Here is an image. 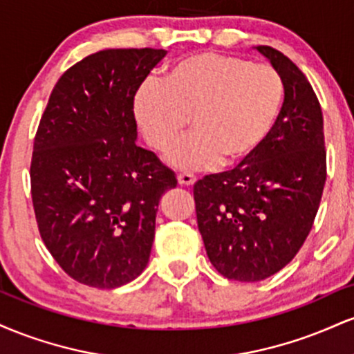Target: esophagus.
<instances>
[{
  "instance_id": "esophagus-1",
  "label": "esophagus",
  "mask_w": 354,
  "mask_h": 354,
  "mask_svg": "<svg viewBox=\"0 0 354 354\" xmlns=\"http://www.w3.org/2000/svg\"><path fill=\"white\" fill-rule=\"evenodd\" d=\"M178 183H180L181 186H193L194 183H196V176L191 173H181L178 174Z\"/></svg>"
}]
</instances>
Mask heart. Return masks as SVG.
Returning <instances> with one entry per match:
<instances>
[{
    "mask_svg": "<svg viewBox=\"0 0 354 354\" xmlns=\"http://www.w3.org/2000/svg\"><path fill=\"white\" fill-rule=\"evenodd\" d=\"M281 76L268 64L238 56L200 53L178 61L163 81L146 80L135 95L136 123L154 149H165L185 129L193 133L165 154L185 171L236 165L258 151L283 106Z\"/></svg>",
    "mask_w": 354,
    "mask_h": 354,
    "instance_id": "b5f03b06",
    "label": "heart"
}]
</instances>
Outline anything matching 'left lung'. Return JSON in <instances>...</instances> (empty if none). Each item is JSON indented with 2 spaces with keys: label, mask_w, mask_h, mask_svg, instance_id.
I'll list each match as a JSON object with an SVG mask.
<instances>
[{
  "label": "left lung",
  "mask_w": 354,
  "mask_h": 354,
  "mask_svg": "<svg viewBox=\"0 0 354 354\" xmlns=\"http://www.w3.org/2000/svg\"><path fill=\"white\" fill-rule=\"evenodd\" d=\"M256 50L283 80L274 128L253 156L231 171L208 174L193 188L211 265L245 283L270 278L295 258L326 181L323 113L310 81L274 48Z\"/></svg>",
  "instance_id": "8db88e82"
}]
</instances>
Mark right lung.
<instances>
[{
  "label": "right lung",
  "instance_id": "right-lung-1",
  "mask_svg": "<svg viewBox=\"0 0 354 354\" xmlns=\"http://www.w3.org/2000/svg\"><path fill=\"white\" fill-rule=\"evenodd\" d=\"M165 50H104L64 73L39 121L31 196L39 234L78 283L113 290L148 265L174 173L136 145L133 103Z\"/></svg>",
  "mask_w": 354,
  "mask_h": 354
}]
</instances>
